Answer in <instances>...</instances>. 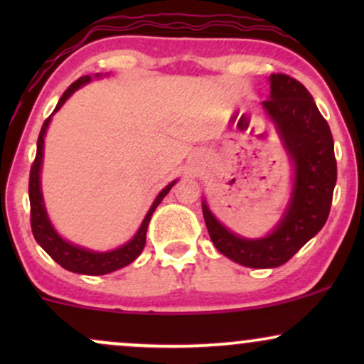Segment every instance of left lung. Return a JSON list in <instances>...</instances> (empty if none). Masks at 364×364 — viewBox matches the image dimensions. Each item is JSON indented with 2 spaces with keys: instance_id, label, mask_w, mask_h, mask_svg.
Wrapping results in <instances>:
<instances>
[{
  "instance_id": "1",
  "label": "left lung",
  "mask_w": 364,
  "mask_h": 364,
  "mask_svg": "<svg viewBox=\"0 0 364 364\" xmlns=\"http://www.w3.org/2000/svg\"><path fill=\"white\" fill-rule=\"evenodd\" d=\"M269 101L262 102L294 169L291 198L281 220L263 237L229 231L202 200L212 243L224 257L250 269H274L286 263L327 223L337 181V162L328 123L303 83L282 73L269 77Z\"/></svg>"
}]
</instances>
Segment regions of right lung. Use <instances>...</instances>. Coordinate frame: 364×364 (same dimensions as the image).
<instances>
[{
  "mask_svg": "<svg viewBox=\"0 0 364 364\" xmlns=\"http://www.w3.org/2000/svg\"><path fill=\"white\" fill-rule=\"evenodd\" d=\"M102 77L101 73H95V78ZM92 80V77L85 75L80 77L77 82H73L68 89L65 90V94L61 95V99L58 101L54 112L61 109V106L72 97L75 90H78L80 87L87 85ZM53 114L44 121L43 128H41L39 139H37V154L36 161L32 164L31 169V179H28V198H31V225H32V235H34L36 241L41 245V248L44 250L54 262L60 263L63 269L70 270L75 274H83V275H104L114 272V270L123 269L136 260V257L144 252L145 246V237H147V228L150 223V217L159 203L164 200V196L169 193L171 188L178 183V179L171 181L168 186L162 188L159 191V195L154 200V203L150 205L147 215L141 220L139 231L135 232V236L128 241V243L121 245L119 248L111 250V252H94V250L83 248L80 245H73L70 241H66L60 232L54 229V225L49 220L48 210L44 205V196H43V188H41V169H43V159H44V136L48 132L49 123H51Z\"/></svg>",
  "mask_w": 364,
  "mask_h": 364,
  "instance_id": "right-lung-1",
  "label": "right lung"
}]
</instances>
